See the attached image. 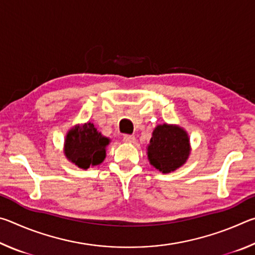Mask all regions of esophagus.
<instances>
[{
	"label": "esophagus",
	"mask_w": 255,
	"mask_h": 255,
	"mask_svg": "<svg viewBox=\"0 0 255 255\" xmlns=\"http://www.w3.org/2000/svg\"><path fill=\"white\" fill-rule=\"evenodd\" d=\"M124 141L128 144H133L136 141V138L133 135H125L124 136Z\"/></svg>",
	"instance_id": "obj_1"
}]
</instances>
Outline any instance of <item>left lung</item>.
Wrapping results in <instances>:
<instances>
[{
	"label": "left lung",
	"mask_w": 255,
	"mask_h": 255,
	"mask_svg": "<svg viewBox=\"0 0 255 255\" xmlns=\"http://www.w3.org/2000/svg\"><path fill=\"white\" fill-rule=\"evenodd\" d=\"M189 155V136L183 128L163 124L154 129L147 156L155 169L162 173H170L182 166Z\"/></svg>",
	"instance_id": "1"
}]
</instances>
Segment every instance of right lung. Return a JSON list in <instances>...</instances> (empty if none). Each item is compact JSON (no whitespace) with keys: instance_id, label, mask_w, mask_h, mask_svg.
I'll return each instance as SVG.
<instances>
[{"instance_id":"1","label":"right lung","mask_w":255,"mask_h":255,"mask_svg":"<svg viewBox=\"0 0 255 255\" xmlns=\"http://www.w3.org/2000/svg\"><path fill=\"white\" fill-rule=\"evenodd\" d=\"M109 138L101 135L91 123L73 127L67 132L64 153L68 161L81 169L99 165L106 158V147Z\"/></svg>"}]
</instances>
